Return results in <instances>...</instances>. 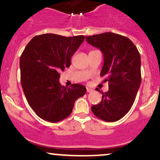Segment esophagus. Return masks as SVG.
I'll use <instances>...</instances> for the list:
<instances>
[{
    "instance_id": "obj_1",
    "label": "esophagus",
    "mask_w": 160,
    "mask_h": 160,
    "mask_svg": "<svg viewBox=\"0 0 160 160\" xmlns=\"http://www.w3.org/2000/svg\"><path fill=\"white\" fill-rule=\"evenodd\" d=\"M86 91H87V92H93V89L91 88H86Z\"/></svg>"
}]
</instances>
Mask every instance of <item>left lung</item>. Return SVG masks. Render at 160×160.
Returning a JSON list of instances; mask_svg holds the SVG:
<instances>
[{
  "mask_svg": "<svg viewBox=\"0 0 160 160\" xmlns=\"http://www.w3.org/2000/svg\"><path fill=\"white\" fill-rule=\"evenodd\" d=\"M86 38L89 44L103 52L104 65L100 75L104 78V82L109 83L108 91L102 92V101L92 106V111L101 120L115 122L129 111L140 87V53L129 38L115 33H102Z\"/></svg>",
  "mask_w": 160,
  "mask_h": 160,
  "instance_id": "8db88e82",
  "label": "left lung"
}]
</instances>
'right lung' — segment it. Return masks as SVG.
Here are the masks:
<instances>
[{
	"instance_id": "1",
	"label": "right lung",
	"mask_w": 160,
	"mask_h": 160,
	"mask_svg": "<svg viewBox=\"0 0 160 160\" xmlns=\"http://www.w3.org/2000/svg\"><path fill=\"white\" fill-rule=\"evenodd\" d=\"M85 37L43 34L34 37L20 57L21 84L30 107L41 119L51 122L67 118L74 102L86 92L79 83L60 84L61 71L70 67L71 58Z\"/></svg>"
}]
</instances>
